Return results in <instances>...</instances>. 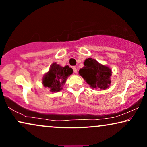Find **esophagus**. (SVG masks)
Masks as SVG:
<instances>
[{
	"mask_svg": "<svg viewBox=\"0 0 147 147\" xmlns=\"http://www.w3.org/2000/svg\"><path fill=\"white\" fill-rule=\"evenodd\" d=\"M73 70H74V73H75V74H76V73H77V72H78L77 68L75 67H73Z\"/></svg>",
	"mask_w": 147,
	"mask_h": 147,
	"instance_id": "esophagus-1",
	"label": "esophagus"
}]
</instances>
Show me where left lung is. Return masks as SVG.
Masks as SVG:
<instances>
[{
	"instance_id": "1",
	"label": "left lung",
	"mask_w": 147,
	"mask_h": 147,
	"mask_svg": "<svg viewBox=\"0 0 147 147\" xmlns=\"http://www.w3.org/2000/svg\"><path fill=\"white\" fill-rule=\"evenodd\" d=\"M84 66L79 70V74L92 88L106 90L110 87L112 70L92 58H88L84 62Z\"/></svg>"
}]
</instances>
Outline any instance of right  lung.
<instances>
[{
	"label": "right lung",
	"mask_w": 147,
	"mask_h": 147,
	"mask_svg": "<svg viewBox=\"0 0 147 147\" xmlns=\"http://www.w3.org/2000/svg\"><path fill=\"white\" fill-rule=\"evenodd\" d=\"M73 74V69L68 65L62 67L56 62L50 66L49 71L43 75L42 84L51 92H58L63 89L67 78Z\"/></svg>",
	"instance_id": "add662e5"
}]
</instances>
